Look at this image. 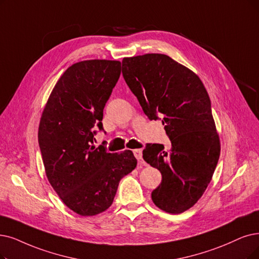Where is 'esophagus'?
<instances>
[{
  "label": "esophagus",
  "mask_w": 259,
  "mask_h": 259,
  "mask_svg": "<svg viewBox=\"0 0 259 259\" xmlns=\"http://www.w3.org/2000/svg\"><path fill=\"white\" fill-rule=\"evenodd\" d=\"M134 155H135V157L138 159V161H141L142 160V150L140 149H136L133 151Z\"/></svg>",
  "instance_id": "1"
}]
</instances>
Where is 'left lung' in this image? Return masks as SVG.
<instances>
[{"mask_svg":"<svg viewBox=\"0 0 259 259\" xmlns=\"http://www.w3.org/2000/svg\"><path fill=\"white\" fill-rule=\"evenodd\" d=\"M122 74L149 119L162 118L171 140L168 151L149 143L142 152L162 175L152 200L165 212L182 213L201 199L220 156L209 96L193 71L164 54L124 57Z\"/></svg>","mask_w":259,"mask_h":259,"instance_id":"8db88e82","label":"left lung"}]
</instances>
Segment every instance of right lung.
I'll return each mask as SVG.
<instances>
[{
  "label": "right lung",
  "mask_w": 259,
  "mask_h": 259,
  "mask_svg": "<svg viewBox=\"0 0 259 259\" xmlns=\"http://www.w3.org/2000/svg\"><path fill=\"white\" fill-rule=\"evenodd\" d=\"M120 74L118 60L73 64L57 80L41 115L38 141L47 178L67 207L82 217L109 208L120 180L137 165L130 150L108 153L92 144Z\"/></svg>",
  "instance_id": "add662e5"
}]
</instances>
